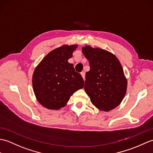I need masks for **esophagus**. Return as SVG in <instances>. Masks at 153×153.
<instances>
[{"instance_id":"esophagus-1","label":"esophagus","mask_w":153,"mask_h":153,"mask_svg":"<svg viewBox=\"0 0 153 153\" xmlns=\"http://www.w3.org/2000/svg\"><path fill=\"white\" fill-rule=\"evenodd\" d=\"M81 76H82L83 79H85V72H81Z\"/></svg>"}]
</instances>
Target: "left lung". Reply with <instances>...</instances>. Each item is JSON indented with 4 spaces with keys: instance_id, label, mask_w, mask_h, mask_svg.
<instances>
[{
    "instance_id": "obj_1",
    "label": "left lung",
    "mask_w": 153,
    "mask_h": 153,
    "mask_svg": "<svg viewBox=\"0 0 153 153\" xmlns=\"http://www.w3.org/2000/svg\"><path fill=\"white\" fill-rule=\"evenodd\" d=\"M82 53L90 70L85 74V91L96 108L109 111L118 106L127 90V80L117 56L98 48L85 45Z\"/></svg>"
}]
</instances>
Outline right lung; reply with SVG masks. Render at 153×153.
Instances as JSON below:
<instances>
[{"label":"right lung","instance_id":"right-lung-1","mask_svg":"<svg viewBox=\"0 0 153 153\" xmlns=\"http://www.w3.org/2000/svg\"><path fill=\"white\" fill-rule=\"evenodd\" d=\"M77 46L65 44L53 49L35 68L32 81L33 91L36 100L44 108L56 110L65 107L74 92L83 88L82 77L68 61Z\"/></svg>","mask_w":153,"mask_h":153}]
</instances>
